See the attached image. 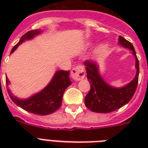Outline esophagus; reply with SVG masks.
Instances as JSON below:
<instances>
[{
  "mask_svg": "<svg viewBox=\"0 0 148 148\" xmlns=\"http://www.w3.org/2000/svg\"><path fill=\"white\" fill-rule=\"evenodd\" d=\"M85 77V71L81 65H78L71 71V77L74 81H81Z\"/></svg>",
  "mask_w": 148,
  "mask_h": 148,
  "instance_id": "1",
  "label": "esophagus"
}]
</instances>
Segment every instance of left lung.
<instances>
[{
    "label": "left lung",
    "instance_id": "left-lung-1",
    "mask_svg": "<svg viewBox=\"0 0 148 148\" xmlns=\"http://www.w3.org/2000/svg\"><path fill=\"white\" fill-rule=\"evenodd\" d=\"M118 44L122 47L132 51L135 57L137 73L134 78L122 88H114L104 81L100 75L97 63L85 60L84 64L87 71V78L90 84V90L84 98L85 106L96 113H110L119 109L127 103L133 97L137 89L139 76V60L136 55L133 45L121 36H119Z\"/></svg>",
    "mask_w": 148,
    "mask_h": 148
}]
</instances>
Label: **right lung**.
<instances>
[{"instance_id": "obj_1", "label": "right lung", "mask_w": 148, "mask_h": 148, "mask_svg": "<svg viewBox=\"0 0 148 148\" xmlns=\"http://www.w3.org/2000/svg\"><path fill=\"white\" fill-rule=\"evenodd\" d=\"M40 33L41 31L39 30H33L27 32L22 36L19 42L13 47L10 53H12L24 41L32 39ZM69 74V71H56L53 78L47 86H46L41 91L27 99H19L11 94L10 89L8 88L10 81L8 77H6L7 90L11 100L22 109L35 114L47 115L56 111L61 106L64 93L67 87L71 84Z\"/></svg>"}]
</instances>
